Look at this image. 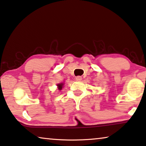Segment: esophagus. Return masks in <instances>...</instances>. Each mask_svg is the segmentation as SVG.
<instances>
[{
    "label": "esophagus",
    "instance_id": "34e87169",
    "mask_svg": "<svg viewBox=\"0 0 146 146\" xmlns=\"http://www.w3.org/2000/svg\"><path fill=\"white\" fill-rule=\"evenodd\" d=\"M82 79V77H80V76H78V77H76V80H77V81H81Z\"/></svg>",
    "mask_w": 146,
    "mask_h": 146
}]
</instances>
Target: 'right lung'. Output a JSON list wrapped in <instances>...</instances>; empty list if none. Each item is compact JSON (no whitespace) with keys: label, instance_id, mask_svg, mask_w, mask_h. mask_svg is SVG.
<instances>
[{"label":"right lung","instance_id":"add662e5","mask_svg":"<svg viewBox=\"0 0 146 146\" xmlns=\"http://www.w3.org/2000/svg\"><path fill=\"white\" fill-rule=\"evenodd\" d=\"M63 83H61V84H58L57 86H58V89L60 90H62V86H63Z\"/></svg>","mask_w":146,"mask_h":146}]
</instances>
